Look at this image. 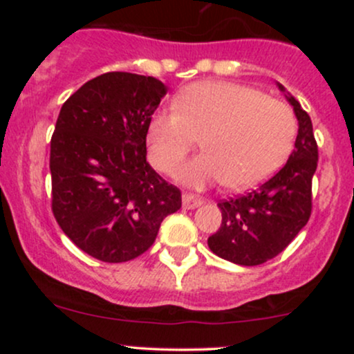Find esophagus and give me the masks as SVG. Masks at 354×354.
<instances>
[{"instance_id":"esophagus-1","label":"esophagus","mask_w":354,"mask_h":354,"mask_svg":"<svg viewBox=\"0 0 354 354\" xmlns=\"http://www.w3.org/2000/svg\"><path fill=\"white\" fill-rule=\"evenodd\" d=\"M201 205H203V200L200 196H196V194H191V193L183 194V206H185L186 209H194Z\"/></svg>"}]
</instances>
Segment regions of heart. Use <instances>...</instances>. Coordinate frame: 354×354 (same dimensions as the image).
Here are the masks:
<instances>
[{
	"mask_svg": "<svg viewBox=\"0 0 354 354\" xmlns=\"http://www.w3.org/2000/svg\"><path fill=\"white\" fill-rule=\"evenodd\" d=\"M201 138V153L183 178L191 186L221 181L246 189L270 178L286 161L296 138L288 104L259 89L226 81H203L154 113L148 151L154 168L171 174Z\"/></svg>",
	"mask_w": 354,
	"mask_h": 354,
	"instance_id": "obj_1",
	"label": "heart"
}]
</instances>
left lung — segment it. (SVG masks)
Instances as JSON below:
<instances>
[{"label": "left lung", "instance_id": "left-lung-1", "mask_svg": "<svg viewBox=\"0 0 354 354\" xmlns=\"http://www.w3.org/2000/svg\"><path fill=\"white\" fill-rule=\"evenodd\" d=\"M279 88L283 89L281 84ZM288 101L299 121L290 160L256 189L218 203L221 226L208 238V246L226 261L241 266L270 261L286 250L311 216L318 143L310 115L293 96H288Z\"/></svg>", "mask_w": 354, "mask_h": 354}]
</instances>
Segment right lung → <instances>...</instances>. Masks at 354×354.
Segmentation results:
<instances>
[{"mask_svg":"<svg viewBox=\"0 0 354 354\" xmlns=\"http://www.w3.org/2000/svg\"><path fill=\"white\" fill-rule=\"evenodd\" d=\"M166 86L113 71L64 101L51 136V211L80 250L104 263L143 254L181 191L146 161V135Z\"/></svg>","mask_w":354,"mask_h":354,"instance_id":"1","label":"right lung"}]
</instances>
